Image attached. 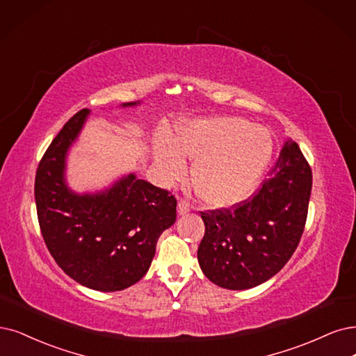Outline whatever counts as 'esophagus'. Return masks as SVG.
<instances>
[{"label":"esophagus","instance_id":"34e87169","mask_svg":"<svg viewBox=\"0 0 356 356\" xmlns=\"http://www.w3.org/2000/svg\"><path fill=\"white\" fill-rule=\"evenodd\" d=\"M191 208H192V205H191L186 200H180V201H179V205H177V213H179L180 216L188 214V213L191 211Z\"/></svg>","mask_w":356,"mask_h":356}]
</instances>
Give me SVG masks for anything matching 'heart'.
<instances>
[{"mask_svg":"<svg viewBox=\"0 0 356 356\" xmlns=\"http://www.w3.org/2000/svg\"><path fill=\"white\" fill-rule=\"evenodd\" d=\"M273 154L270 131L239 117H209L181 124L173 142L158 143L155 164L165 181L186 176L185 156L193 158L192 183L213 208L242 202L252 192Z\"/></svg>","mask_w":356,"mask_h":356,"instance_id":"1","label":"heart"}]
</instances>
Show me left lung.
Masks as SVG:
<instances>
[{
  "label": "left lung",
  "mask_w": 356,
  "mask_h": 356,
  "mask_svg": "<svg viewBox=\"0 0 356 356\" xmlns=\"http://www.w3.org/2000/svg\"><path fill=\"white\" fill-rule=\"evenodd\" d=\"M270 179L230 208L201 211L205 234L198 261L220 287L242 291L271 279L291 259L304 233L312 171L299 145L287 139Z\"/></svg>",
  "instance_id": "8db88e82"
}]
</instances>
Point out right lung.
<instances>
[{"instance_id":"1","label":"right lung","mask_w":356,"mask_h":356,"mask_svg":"<svg viewBox=\"0 0 356 356\" xmlns=\"http://www.w3.org/2000/svg\"><path fill=\"white\" fill-rule=\"evenodd\" d=\"M88 114V108L77 111L39 161L36 213L45 245L58 267L89 289L115 292L147 274L158 238L176 221L177 201L168 191L135 175L97 195H76L65 186V154Z\"/></svg>"}]
</instances>
